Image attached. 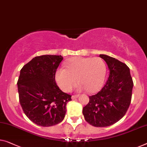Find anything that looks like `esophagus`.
Returning <instances> with one entry per match:
<instances>
[{
	"label": "esophagus",
	"mask_w": 147,
	"mask_h": 147,
	"mask_svg": "<svg viewBox=\"0 0 147 147\" xmlns=\"http://www.w3.org/2000/svg\"><path fill=\"white\" fill-rule=\"evenodd\" d=\"M78 97H79V95H76V96H72L71 98H72V100H76V99H77V98H78Z\"/></svg>",
	"instance_id": "obj_1"
}]
</instances>
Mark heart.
I'll use <instances>...</instances> for the list:
<instances>
[{"mask_svg": "<svg viewBox=\"0 0 147 147\" xmlns=\"http://www.w3.org/2000/svg\"><path fill=\"white\" fill-rule=\"evenodd\" d=\"M66 69L59 68L55 80L61 90L69 92L77 84L78 91L96 93L102 88L106 75V66L99 57H73L65 63Z\"/></svg>", "mask_w": 147, "mask_h": 147, "instance_id": "heart-1", "label": "heart"}]
</instances>
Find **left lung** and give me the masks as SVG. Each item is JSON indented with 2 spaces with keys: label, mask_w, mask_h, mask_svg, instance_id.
<instances>
[{
  "label": "left lung",
  "mask_w": 147,
  "mask_h": 147,
  "mask_svg": "<svg viewBox=\"0 0 147 147\" xmlns=\"http://www.w3.org/2000/svg\"><path fill=\"white\" fill-rule=\"evenodd\" d=\"M108 65L109 77L104 86L82 109L86 121L94 127L110 126L123 117L129 107L133 82L130 70L125 63L101 54Z\"/></svg>",
  "instance_id": "obj_1"
}]
</instances>
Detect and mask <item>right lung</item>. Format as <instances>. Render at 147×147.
Here are the masks:
<instances>
[{"label":"right lung","mask_w":147,"mask_h":147,"mask_svg":"<svg viewBox=\"0 0 147 147\" xmlns=\"http://www.w3.org/2000/svg\"><path fill=\"white\" fill-rule=\"evenodd\" d=\"M61 55L36 57L20 70L18 80L20 103L26 115L38 125L49 127L64 119L71 96L57 86L55 77Z\"/></svg>","instance_id":"add662e5"}]
</instances>
